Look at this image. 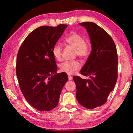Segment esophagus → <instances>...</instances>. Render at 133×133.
Masks as SVG:
<instances>
[{"label": "esophagus", "mask_w": 133, "mask_h": 133, "mask_svg": "<svg viewBox=\"0 0 133 133\" xmlns=\"http://www.w3.org/2000/svg\"><path fill=\"white\" fill-rule=\"evenodd\" d=\"M68 78H69V80H72V77L70 75H68Z\"/></svg>", "instance_id": "1"}]
</instances>
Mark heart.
<instances>
[{"label": "heart", "instance_id": "1", "mask_svg": "<svg viewBox=\"0 0 133 133\" xmlns=\"http://www.w3.org/2000/svg\"><path fill=\"white\" fill-rule=\"evenodd\" d=\"M67 44L76 49L75 55L83 60L89 57L90 53V49L89 45L85 43V40L82 35L76 32H73L67 36L64 39ZM53 57L58 61L62 59V50L59 45H55L52 49ZM81 64L77 60L66 61L60 64V69L62 72L68 75H73L80 69Z\"/></svg>", "mask_w": 133, "mask_h": 133}]
</instances>
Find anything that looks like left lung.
I'll use <instances>...</instances> for the list:
<instances>
[{
	"label": "left lung",
	"mask_w": 133,
	"mask_h": 133,
	"mask_svg": "<svg viewBox=\"0 0 133 133\" xmlns=\"http://www.w3.org/2000/svg\"><path fill=\"white\" fill-rule=\"evenodd\" d=\"M90 38L92 50L80 74L89 76L83 79L74 76L76 98L83 107L93 109L106 103L118 77V57L116 44L104 29L93 22H83Z\"/></svg>",
	"instance_id": "8db88e82"
}]
</instances>
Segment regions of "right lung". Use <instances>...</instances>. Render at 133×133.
I'll return each mask as SVG.
<instances>
[{
    "label": "right lung",
    "instance_id": "obj_1",
    "mask_svg": "<svg viewBox=\"0 0 133 133\" xmlns=\"http://www.w3.org/2000/svg\"><path fill=\"white\" fill-rule=\"evenodd\" d=\"M67 24L39 27L29 33L18 51L16 76L23 96L40 111L57 106L63 87L68 80L66 73H57L52 49Z\"/></svg>",
    "mask_w": 133,
    "mask_h": 133
}]
</instances>
